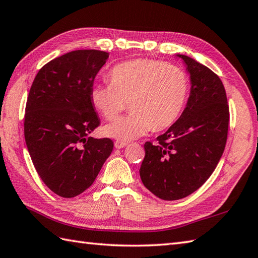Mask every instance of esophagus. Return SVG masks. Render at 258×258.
Masks as SVG:
<instances>
[{
    "label": "esophagus",
    "mask_w": 258,
    "mask_h": 258,
    "mask_svg": "<svg viewBox=\"0 0 258 258\" xmlns=\"http://www.w3.org/2000/svg\"><path fill=\"white\" fill-rule=\"evenodd\" d=\"M114 145H115L116 149H123V148H125L126 145H127V143L122 142V141H115Z\"/></svg>",
    "instance_id": "esophagus-1"
}]
</instances>
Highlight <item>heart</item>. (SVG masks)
I'll use <instances>...</instances> for the list:
<instances>
[{
  "label": "heart",
  "mask_w": 258,
  "mask_h": 258,
  "mask_svg": "<svg viewBox=\"0 0 258 258\" xmlns=\"http://www.w3.org/2000/svg\"><path fill=\"white\" fill-rule=\"evenodd\" d=\"M109 84L90 90L94 107L113 119L128 102L131 114L105 125L103 133L120 141H132L151 130L172 126L189 96V77L183 69L154 59H131L108 73Z\"/></svg>",
  "instance_id": "1"
}]
</instances>
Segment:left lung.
Instances as JSON below:
<instances>
[{"instance_id": "1", "label": "left lung", "mask_w": 258, "mask_h": 258, "mask_svg": "<svg viewBox=\"0 0 258 258\" xmlns=\"http://www.w3.org/2000/svg\"><path fill=\"white\" fill-rule=\"evenodd\" d=\"M191 90L183 113L156 142H145L140 168L143 184L163 200L195 192L213 174L224 153L229 106L218 75L184 54Z\"/></svg>"}]
</instances>
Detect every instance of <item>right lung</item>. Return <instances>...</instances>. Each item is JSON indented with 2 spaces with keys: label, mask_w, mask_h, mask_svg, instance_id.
Listing matches in <instances>:
<instances>
[{
  "label": "right lung",
  "mask_w": 258,
  "mask_h": 258,
  "mask_svg": "<svg viewBox=\"0 0 258 258\" xmlns=\"http://www.w3.org/2000/svg\"><path fill=\"white\" fill-rule=\"evenodd\" d=\"M107 58L99 50L62 54L39 70L30 88L25 143L43 183L62 198L88 189L113 151L110 139L87 136L100 124L90 90Z\"/></svg>",
  "instance_id": "obj_1"
}]
</instances>
